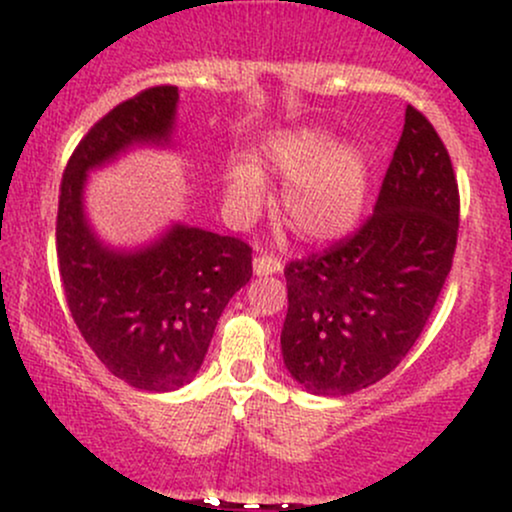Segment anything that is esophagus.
I'll list each match as a JSON object with an SVG mask.
<instances>
[{"label": "esophagus", "mask_w": 512, "mask_h": 512, "mask_svg": "<svg viewBox=\"0 0 512 512\" xmlns=\"http://www.w3.org/2000/svg\"><path fill=\"white\" fill-rule=\"evenodd\" d=\"M252 272H255V276H269V274L281 272V260H276V257H267V255L255 257V260H252Z\"/></svg>", "instance_id": "esophagus-1"}]
</instances>
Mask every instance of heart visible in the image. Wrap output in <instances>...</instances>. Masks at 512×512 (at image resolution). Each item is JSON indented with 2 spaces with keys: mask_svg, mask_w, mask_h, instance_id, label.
<instances>
[{
  "mask_svg": "<svg viewBox=\"0 0 512 512\" xmlns=\"http://www.w3.org/2000/svg\"><path fill=\"white\" fill-rule=\"evenodd\" d=\"M262 168L286 180L281 207L303 238L325 243L354 228L368 195V161L358 146L334 144L325 129L269 134L257 149ZM226 204L248 221L267 202L262 173L250 163L226 170Z\"/></svg>",
  "mask_w": 512,
  "mask_h": 512,
  "instance_id": "b5f03b06",
  "label": "heart"
}]
</instances>
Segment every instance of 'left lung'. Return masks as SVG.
Instances as JSON below:
<instances>
[{
    "label": "left lung",
    "instance_id": "8db88e82",
    "mask_svg": "<svg viewBox=\"0 0 512 512\" xmlns=\"http://www.w3.org/2000/svg\"><path fill=\"white\" fill-rule=\"evenodd\" d=\"M460 192L448 149L407 105L373 216L322 255L286 264L281 354L313 395L383 380L424 332L452 267Z\"/></svg>",
    "mask_w": 512,
    "mask_h": 512
}]
</instances>
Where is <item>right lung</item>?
Returning <instances> with one entry per match:
<instances>
[{"label": "right lung", "instance_id": "obj_1", "mask_svg": "<svg viewBox=\"0 0 512 512\" xmlns=\"http://www.w3.org/2000/svg\"><path fill=\"white\" fill-rule=\"evenodd\" d=\"M175 113V86L115 105L74 149L57 209V260L81 337L110 373L149 392L195 378L223 308L252 276V248L238 238L173 223L154 243L117 250L86 219L88 173L134 146H168Z\"/></svg>", "mask_w": 512, "mask_h": 512}]
</instances>
